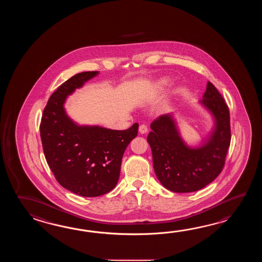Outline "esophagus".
Returning a JSON list of instances; mask_svg holds the SVG:
<instances>
[{"label": "esophagus", "instance_id": "esophagus-1", "mask_svg": "<svg viewBox=\"0 0 262 262\" xmlns=\"http://www.w3.org/2000/svg\"><path fill=\"white\" fill-rule=\"evenodd\" d=\"M139 131L140 134L147 133L148 132V127L145 124H141V125H139Z\"/></svg>", "mask_w": 262, "mask_h": 262}]
</instances>
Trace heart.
Returning <instances> with one entry per match:
<instances>
[{
	"mask_svg": "<svg viewBox=\"0 0 262 262\" xmlns=\"http://www.w3.org/2000/svg\"><path fill=\"white\" fill-rule=\"evenodd\" d=\"M169 85H170V82H169L168 79H167V78H162L156 84V88L160 90V91H163V90L167 89Z\"/></svg>",
	"mask_w": 262,
	"mask_h": 262,
	"instance_id": "b5f03b06",
	"label": "heart"
}]
</instances>
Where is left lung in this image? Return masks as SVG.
I'll list each match as a JSON object with an SVG mask.
<instances>
[{
    "mask_svg": "<svg viewBox=\"0 0 262 262\" xmlns=\"http://www.w3.org/2000/svg\"><path fill=\"white\" fill-rule=\"evenodd\" d=\"M201 104L213 116L214 127L199 147L184 143L171 114L161 115L150 123L147 141L155 172L163 186L172 192L202 189L217 177L225 165L231 139L228 106L210 81Z\"/></svg>",
    "mask_w": 262,
    "mask_h": 262,
    "instance_id": "1",
    "label": "left lung"
}]
</instances>
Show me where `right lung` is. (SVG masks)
Listing matches in <instances>:
<instances>
[{
    "label": "right lung",
    "mask_w": 262,
    "mask_h": 262,
    "mask_svg": "<svg viewBox=\"0 0 262 262\" xmlns=\"http://www.w3.org/2000/svg\"><path fill=\"white\" fill-rule=\"evenodd\" d=\"M98 73H78L61 84L48 101L40 123L45 157L58 183L90 198L116 186L123 152L139 129L138 123L126 130L78 125L67 116L63 107L67 96Z\"/></svg>",
    "instance_id": "right-lung-1"
}]
</instances>
